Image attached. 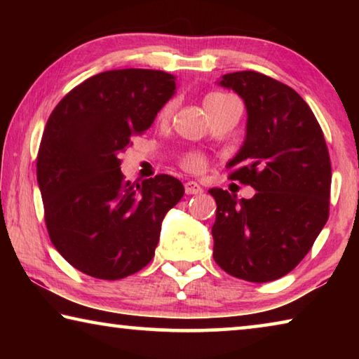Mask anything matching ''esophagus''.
<instances>
[{
	"instance_id": "1",
	"label": "esophagus",
	"mask_w": 359,
	"mask_h": 359,
	"mask_svg": "<svg viewBox=\"0 0 359 359\" xmlns=\"http://www.w3.org/2000/svg\"><path fill=\"white\" fill-rule=\"evenodd\" d=\"M185 193L187 194H201L203 193V188L196 182H185Z\"/></svg>"
}]
</instances>
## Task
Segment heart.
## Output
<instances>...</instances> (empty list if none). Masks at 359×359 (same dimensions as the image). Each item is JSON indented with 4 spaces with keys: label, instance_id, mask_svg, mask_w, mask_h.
<instances>
[{
    "label": "heart",
    "instance_id": "1",
    "mask_svg": "<svg viewBox=\"0 0 359 359\" xmlns=\"http://www.w3.org/2000/svg\"><path fill=\"white\" fill-rule=\"evenodd\" d=\"M229 100L231 98L228 95L212 93L209 96H205L204 107H205V111H210V109L218 107L220 104H223V102H226ZM171 111H172V102H168V104L161 109L160 118H168L169 114H171ZM182 166H184L187 171H190V172H199V171H203V169H204L205 160H204L203 155L194 154V151H193V154H188V155L184 156V160H182Z\"/></svg>",
    "mask_w": 359,
    "mask_h": 359
}]
</instances>
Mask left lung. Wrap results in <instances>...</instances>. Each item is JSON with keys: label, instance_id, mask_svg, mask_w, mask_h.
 Instances as JSON below:
<instances>
[{"label": "left lung", "instance_id": "8db88e82", "mask_svg": "<svg viewBox=\"0 0 359 359\" xmlns=\"http://www.w3.org/2000/svg\"><path fill=\"white\" fill-rule=\"evenodd\" d=\"M245 102L247 133L226 168L250 199L210 188L217 203L214 259L229 276L271 282L311 250L330 217L331 160L312 109L293 88L255 71L218 82Z\"/></svg>", "mask_w": 359, "mask_h": 359}]
</instances>
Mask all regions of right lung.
<instances>
[{
  "label": "right lung",
  "instance_id": "right-lung-1",
  "mask_svg": "<svg viewBox=\"0 0 359 359\" xmlns=\"http://www.w3.org/2000/svg\"><path fill=\"white\" fill-rule=\"evenodd\" d=\"M175 76L154 69L100 72L53 109L36 174L48 238L83 274L118 280L147 266L161 222L184 196L172 175L126 182L120 155L175 93Z\"/></svg>",
  "mask_w": 359,
  "mask_h": 359
}]
</instances>
